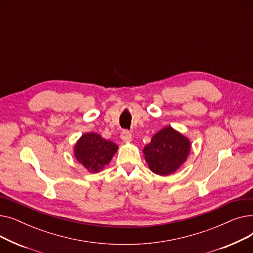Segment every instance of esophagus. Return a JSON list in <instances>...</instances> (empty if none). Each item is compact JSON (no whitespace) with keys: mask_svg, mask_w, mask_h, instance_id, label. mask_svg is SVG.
Here are the masks:
<instances>
[{"mask_svg":"<svg viewBox=\"0 0 253 253\" xmlns=\"http://www.w3.org/2000/svg\"><path fill=\"white\" fill-rule=\"evenodd\" d=\"M121 138H122V140L129 142V141L132 140V135H131V133H130L128 130H124L122 132V134H121Z\"/></svg>","mask_w":253,"mask_h":253,"instance_id":"34e87169","label":"esophagus"}]
</instances>
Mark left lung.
I'll return each instance as SVG.
<instances>
[{
  "mask_svg": "<svg viewBox=\"0 0 253 253\" xmlns=\"http://www.w3.org/2000/svg\"><path fill=\"white\" fill-rule=\"evenodd\" d=\"M190 151V140L171 126H167L157 132L142 152L154 173L166 176L174 173L187 161Z\"/></svg>",
  "mask_w": 253,
  "mask_h": 253,
  "instance_id": "8db88e82",
  "label": "left lung"
}]
</instances>
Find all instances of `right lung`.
Segmentation results:
<instances>
[{"label": "right lung", "instance_id": "obj_1", "mask_svg": "<svg viewBox=\"0 0 253 253\" xmlns=\"http://www.w3.org/2000/svg\"><path fill=\"white\" fill-rule=\"evenodd\" d=\"M118 150V145L101 135L89 132L83 134L75 145V157L89 172L101 171L108 165Z\"/></svg>", "mask_w": 253, "mask_h": 253}]
</instances>
